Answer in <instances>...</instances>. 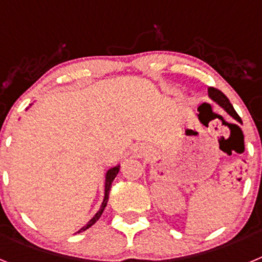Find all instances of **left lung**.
I'll return each mask as SVG.
<instances>
[{
	"label": "left lung",
	"mask_w": 262,
	"mask_h": 262,
	"mask_svg": "<svg viewBox=\"0 0 262 262\" xmlns=\"http://www.w3.org/2000/svg\"><path fill=\"white\" fill-rule=\"evenodd\" d=\"M209 97L216 103V105H219L222 108H224V111H226L227 114H230L233 119L237 120L239 123H242V118L237 115V113L235 111L233 106L231 105L230 99L227 98V97L222 93L221 90L215 89V88H209Z\"/></svg>",
	"instance_id": "left-lung-1"
}]
</instances>
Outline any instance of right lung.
Here are the masks:
<instances>
[{
    "label": "right lung",
    "mask_w": 262,
    "mask_h": 262,
    "mask_svg": "<svg viewBox=\"0 0 262 262\" xmlns=\"http://www.w3.org/2000/svg\"><path fill=\"white\" fill-rule=\"evenodd\" d=\"M119 168L120 165H117V166H113V168H110L106 172V177H105V196H103V201H102V205H101V207H99V210L97 211V214L94 215L92 219H90L89 222H88L86 224H85L82 228H80V230L77 231L76 233H80V232H84V231H86L89 227L93 226L94 223H96L97 221H98L99 217H101V215H102L103 210H105L106 205H107V201H108V193H110V189H111V184H113V181H114V178L117 177L118 172H119Z\"/></svg>",
    "instance_id": "add662e5"
}]
</instances>
